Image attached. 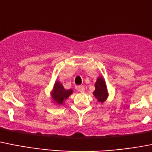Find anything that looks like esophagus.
Wrapping results in <instances>:
<instances>
[{
  "mask_svg": "<svg viewBox=\"0 0 152 152\" xmlns=\"http://www.w3.org/2000/svg\"><path fill=\"white\" fill-rule=\"evenodd\" d=\"M78 91L80 92H85V87L81 86V85L78 86Z\"/></svg>",
  "mask_w": 152,
  "mask_h": 152,
  "instance_id": "obj_1",
  "label": "esophagus"
}]
</instances>
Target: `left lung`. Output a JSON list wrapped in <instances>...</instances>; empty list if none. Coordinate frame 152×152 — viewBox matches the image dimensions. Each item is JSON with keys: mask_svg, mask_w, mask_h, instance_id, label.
Masks as SVG:
<instances>
[{"mask_svg": "<svg viewBox=\"0 0 152 152\" xmlns=\"http://www.w3.org/2000/svg\"><path fill=\"white\" fill-rule=\"evenodd\" d=\"M94 87H95V90L93 92V94L96 99L98 100V102L104 103L108 98L109 92L107 91V85L103 76L100 75L97 78V81L94 83Z\"/></svg>", "mask_w": 152, "mask_h": 152, "instance_id": "obj_1", "label": "left lung"}]
</instances>
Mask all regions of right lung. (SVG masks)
Segmentation results:
<instances>
[{
    "instance_id": "obj_1",
    "label": "right lung",
    "mask_w": 152,
    "mask_h": 152,
    "mask_svg": "<svg viewBox=\"0 0 152 152\" xmlns=\"http://www.w3.org/2000/svg\"><path fill=\"white\" fill-rule=\"evenodd\" d=\"M73 93L72 89H65L63 85L59 81H55L52 90L50 91V98L51 102L58 106L64 104L65 100L69 98V96Z\"/></svg>"
}]
</instances>
